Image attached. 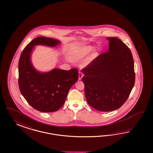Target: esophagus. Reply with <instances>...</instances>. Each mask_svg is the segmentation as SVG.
Here are the masks:
<instances>
[{"instance_id":"34e87169","label":"esophagus","mask_w":153,"mask_h":153,"mask_svg":"<svg viewBox=\"0 0 153 153\" xmlns=\"http://www.w3.org/2000/svg\"><path fill=\"white\" fill-rule=\"evenodd\" d=\"M83 76V74L82 73V72H79V80H81L82 78V77Z\"/></svg>"}]
</instances>
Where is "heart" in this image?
Listing matches in <instances>:
<instances>
[{
	"label": "heart",
	"instance_id": "obj_1",
	"mask_svg": "<svg viewBox=\"0 0 153 153\" xmlns=\"http://www.w3.org/2000/svg\"><path fill=\"white\" fill-rule=\"evenodd\" d=\"M93 50V47L89 45L82 46L77 48L74 49L71 54L70 58L71 60L74 62H79L85 59L90 52ZM97 56V51H93V53L88 56L87 60L86 61V63L88 64L92 60L95 59Z\"/></svg>",
	"mask_w": 153,
	"mask_h": 153
}]
</instances>
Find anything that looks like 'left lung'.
Listing matches in <instances>:
<instances>
[{"label":"left lung","instance_id":"obj_1","mask_svg":"<svg viewBox=\"0 0 153 153\" xmlns=\"http://www.w3.org/2000/svg\"><path fill=\"white\" fill-rule=\"evenodd\" d=\"M108 51L82 70L85 94L88 104L102 111L118 109L134 86L135 74L130 49L117 37H107Z\"/></svg>","mask_w":153,"mask_h":153}]
</instances>
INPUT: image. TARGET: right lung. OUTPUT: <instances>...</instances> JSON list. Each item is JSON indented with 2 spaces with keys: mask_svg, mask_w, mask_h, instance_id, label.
Instances as JSON below:
<instances>
[{
  "mask_svg": "<svg viewBox=\"0 0 153 153\" xmlns=\"http://www.w3.org/2000/svg\"><path fill=\"white\" fill-rule=\"evenodd\" d=\"M58 40L40 36L30 42L22 51L19 63L20 91L28 103L38 111H57L65 103L71 88L79 79L76 68L68 71L54 68L42 72L36 70L31 62L34 47L45 45L56 47Z\"/></svg>",
  "mask_w": 153,
  "mask_h": 153,
  "instance_id": "obj_1",
  "label": "right lung"
}]
</instances>
